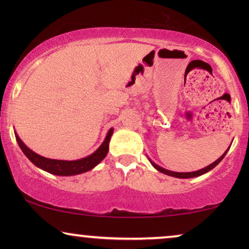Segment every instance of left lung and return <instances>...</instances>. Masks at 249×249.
<instances>
[{
  "label": "left lung",
  "instance_id": "obj_1",
  "mask_svg": "<svg viewBox=\"0 0 249 249\" xmlns=\"http://www.w3.org/2000/svg\"><path fill=\"white\" fill-rule=\"evenodd\" d=\"M229 148H230V146H229ZM229 148L227 149L226 152L223 153L222 155L220 156L219 159L216 160V161H214L212 164H210V165H207V166H205V168H203V169H200V170H198V171H194V172H175V171H170V170H166V169H164V168H162V166H160V165H158L156 164V163H154L152 161V160H149V162H151V164L154 166V168L158 170V171H160V172H162V173H164V175H168V176H171V177H175V178H180V179H188V178H195V177H199V176H202V175H204V173H206V172H209V171H211V170L212 169H214L215 168V166L219 164V163L222 161L223 160V158L224 156H226V154L228 153V151H229Z\"/></svg>",
  "mask_w": 249,
  "mask_h": 249
}]
</instances>
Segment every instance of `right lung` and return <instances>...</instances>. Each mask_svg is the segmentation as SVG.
I'll return each mask as SVG.
<instances>
[{
    "instance_id": "add662e5",
    "label": "right lung",
    "mask_w": 249,
    "mask_h": 249,
    "mask_svg": "<svg viewBox=\"0 0 249 249\" xmlns=\"http://www.w3.org/2000/svg\"><path fill=\"white\" fill-rule=\"evenodd\" d=\"M112 134H113V128H111L107 131V135L105 137L104 142H102V145L93 154L80 160H74V161H64V160L47 159L42 155H38L37 153L27 147L21 139L19 138V136L17 135V132H15L16 139L18 142L20 148H21L23 154L28 158V160L33 164H35L37 168L42 169L44 171L52 173V175L63 177L76 176L80 175V173L87 172L89 170L94 169L101 161H103L108 152V142H110Z\"/></svg>"
}]
</instances>
